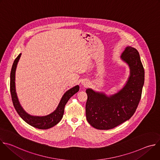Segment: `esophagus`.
I'll return each mask as SVG.
<instances>
[{
    "instance_id": "esophagus-1",
    "label": "esophagus",
    "mask_w": 160,
    "mask_h": 160,
    "mask_svg": "<svg viewBox=\"0 0 160 160\" xmlns=\"http://www.w3.org/2000/svg\"><path fill=\"white\" fill-rule=\"evenodd\" d=\"M83 85H87V84H86V83H83Z\"/></svg>"
}]
</instances>
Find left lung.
<instances>
[{"label": "left lung", "mask_w": 160, "mask_h": 160, "mask_svg": "<svg viewBox=\"0 0 160 160\" xmlns=\"http://www.w3.org/2000/svg\"><path fill=\"white\" fill-rule=\"evenodd\" d=\"M121 59L128 64L130 72L125 85L118 92L107 96L91 88L86 90L87 120L97 129H111L129 120L141 100L144 69L139 53L136 49L128 46L122 54Z\"/></svg>", "instance_id": "1"}]
</instances>
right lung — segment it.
Wrapping results in <instances>:
<instances>
[{
  "label": "right lung",
  "mask_w": 160,
  "mask_h": 160,
  "mask_svg": "<svg viewBox=\"0 0 160 160\" xmlns=\"http://www.w3.org/2000/svg\"><path fill=\"white\" fill-rule=\"evenodd\" d=\"M21 54H19L15 59L12 66L10 75V90L14 107L20 117L30 125L38 129L50 128L55 126L61 120L64 114V110L66 104L71 97H72L75 94L78 92L79 86L76 85L74 87L70 88V90H67L62 96L56 110L52 113L49 114V115L43 117L32 116L29 115L21 107L16 92L15 73L17 64L21 57Z\"/></svg>",
  "instance_id": "right-lung-1"
}]
</instances>
